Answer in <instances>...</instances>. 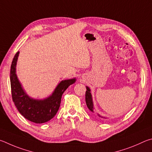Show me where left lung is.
<instances>
[{
	"instance_id": "obj_1",
	"label": "left lung",
	"mask_w": 152,
	"mask_h": 152,
	"mask_svg": "<svg viewBox=\"0 0 152 152\" xmlns=\"http://www.w3.org/2000/svg\"><path fill=\"white\" fill-rule=\"evenodd\" d=\"M86 89H87V91L86 93V102L87 106V107H88L89 110L91 111V112H94V102H93L91 89H90L89 87L87 86H86ZM98 115H99L100 118H104V117L101 116L100 115H99V114H98Z\"/></svg>"
}]
</instances>
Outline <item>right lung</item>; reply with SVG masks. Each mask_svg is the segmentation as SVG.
Wrapping results in <instances>:
<instances>
[{
  "instance_id": "right-lung-1",
  "label": "right lung",
  "mask_w": 152,
  "mask_h": 152,
  "mask_svg": "<svg viewBox=\"0 0 152 152\" xmlns=\"http://www.w3.org/2000/svg\"><path fill=\"white\" fill-rule=\"evenodd\" d=\"M19 51L13 58L10 66V87L16 107L24 118L35 124H43L53 118L59 109L61 97L69 86L75 83L76 79H65L58 83L52 94L45 99H33L26 94L18 80L16 66Z\"/></svg>"
}]
</instances>
